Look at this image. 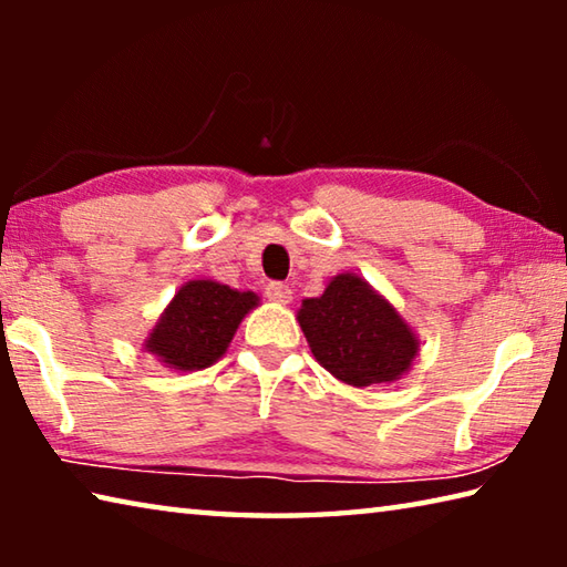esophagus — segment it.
I'll return each mask as SVG.
<instances>
[{
  "mask_svg": "<svg viewBox=\"0 0 567 567\" xmlns=\"http://www.w3.org/2000/svg\"><path fill=\"white\" fill-rule=\"evenodd\" d=\"M265 295L277 305H287L292 300V290L285 282H270L265 287Z\"/></svg>",
  "mask_w": 567,
  "mask_h": 567,
  "instance_id": "1",
  "label": "esophagus"
}]
</instances>
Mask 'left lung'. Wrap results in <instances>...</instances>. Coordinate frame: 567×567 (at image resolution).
<instances>
[{
  "label": "left lung",
  "instance_id": "1",
  "mask_svg": "<svg viewBox=\"0 0 567 567\" xmlns=\"http://www.w3.org/2000/svg\"><path fill=\"white\" fill-rule=\"evenodd\" d=\"M297 322L315 360L352 388L390 385L420 354L415 328L354 272L334 275L320 297L302 300Z\"/></svg>",
  "mask_w": 567,
  "mask_h": 567
}]
</instances>
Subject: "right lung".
I'll return each mask as SVG.
<instances>
[{
  "mask_svg": "<svg viewBox=\"0 0 567 567\" xmlns=\"http://www.w3.org/2000/svg\"><path fill=\"white\" fill-rule=\"evenodd\" d=\"M257 305L260 297L252 290H235L207 277L189 280L162 310L145 350L169 370H205L227 352L239 322Z\"/></svg>",
  "mask_w": 567,
  "mask_h": 567,
  "instance_id": "1",
  "label": "right lung"
}]
</instances>
